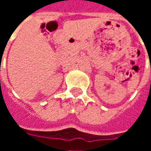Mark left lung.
Returning <instances> with one entry per match:
<instances>
[{"instance_id": "left-lung-1", "label": "left lung", "mask_w": 151, "mask_h": 151, "mask_svg": "<svg viewBox=\"0 0 151 151\" xmlns=\"http://www.w3.org/2000/svg\"><path fill=\"white\" fill-rule=\"evenodd\" d=\"M150 70H151V68H150Z\"/></svg>"}]
</instances>
